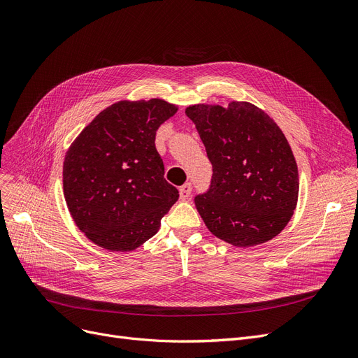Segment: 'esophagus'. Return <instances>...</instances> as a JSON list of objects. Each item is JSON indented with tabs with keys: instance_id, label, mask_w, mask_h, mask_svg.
I'll return each mask as SVG.
<instances>
[{
	"instance_id": "34e87169",
	"label": "esophagus",
	"mask_w": 358,
	"mask_h": 358,
	"mask_svg": "<svg viewBox=\"0 0 358 358\" xmlns=\"http://www.w3.org/2000/svg\"><path fill=\"white\" fill-rule=\"evenodd\" d=\"M191 194H192V185L189 182L182 185L180 188H179V195H180V199H183V201L185 199H189Z\"/></svg>"
}]
</instances>
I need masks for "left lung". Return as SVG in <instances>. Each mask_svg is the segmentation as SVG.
Here are the masks:
<instances>
[{
    "instance_id": "1",
    "label": "left lung",
    "mask_w": 358,
    "mask_h": 358,
    "mask_svg": "<svg viewBox=\"0 0 358 358\" xmlns=\"http://www.w3.org/2000/svg\"><path fill=\"white\" fill-rule=\"evenodd\" d=\"M185 113L213 164L210 189L195 196L208 230L241 248L281 233L297 206L299 172L278 125L248 101L194 105Z\"/></svg>"
}]
</instances>
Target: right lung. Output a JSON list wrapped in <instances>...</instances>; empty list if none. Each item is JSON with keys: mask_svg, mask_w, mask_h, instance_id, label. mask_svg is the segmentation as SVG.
Returning <instances> with one entry per match:
<instances>
[{"mask_svg": "<svg viewBox=\"0 0 358 358\" xmlns=\"http://www.w3.org/2000/svg\"><path fill=\"white\" fill-rule=\"evenodd\" d=\"M178 106L122 100L101 110L66 151L64 196L77 227L100 248L129 252L160 229L179 192L164 179L156 132Z\"/></svg>", "mask_w": 358, "mask_h": 358, "instance_id": "obj_1", "label": "right lung"}]
</instances>
